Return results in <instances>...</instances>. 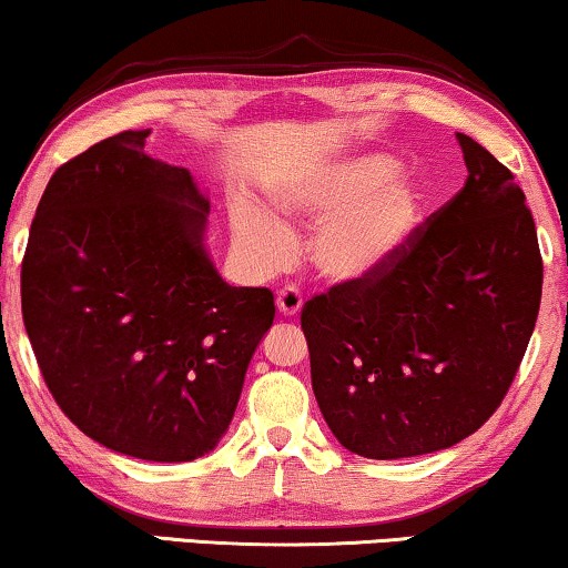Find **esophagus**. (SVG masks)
<instances>
[{"label": "esophagus", "mask_w": 568, "mask_h": 568, "mask_svg": "<svg viewBox=\"0 0 568 568\" xmlns=\"http://www.w3.org/2000/svg\"><path fill=\"white\" fill-rule=\"evenodd\" d=\"M303 306V295L295 285H285L281 293H277V311L283 316H295Z\"/></svg>", "instance_id": "esophagus-1"}]
</instances>
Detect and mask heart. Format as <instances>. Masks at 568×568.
<instances>
[{"label": "heart", "mask_w": 568, "mask_h": 568, "mask_svg": "<svg viewBox=\"0 0 568 568\" xmlns=\"http://www.w3.org/2000/svg\"><path fill=\"white\" fill-rule=\"evenodd\" d=\"M388 154H357L306 174L281 197L285 211L324 219L311 257L326 277L355 281L378 273L409 244L422 221L425 197L417 182L396 178ZM236 236L260 260L275 262L287 242L281 221L265 213H242Z\"/></svg>", "instance_id": "1"}]
</instances>
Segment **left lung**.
Returning a JSON list of instances; mask_svg holds the SVG:
<instances>
[{"label":"left lung","instance_id":"obj_1","mask_svg":"<svg viewBox=\"0 0 568 568\" xmlns=\"http://www.w3.org/2000/svg\"><path fill=\"white\" fill-rule=\"evenodd\" d=\"M468 180L378 273L301 311L334 437L375 460L445 450L507 396L540 308L538 231L515 174L458 133Z\"/></svg>","mask_w":568,"mask_h":568}]
</instances>
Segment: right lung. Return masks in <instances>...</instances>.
Masks as SVG:
<instances>
[{
	"mask_svg": "<svg viewBox=\"0 0 568 568\" xmlns=\"http://www.w3.org/2000/svg\"><path fill=\"white\" fill-rule=\"evenodd\" d=\"M123 131L48 180L22 257V322L61 412L141 460L213 450L273 326L270 287L221 281L187 170Z\"/></svg>",
	"mask_w": 568,
	"mask_h": 568,
	"instance_id": "1",
	"label": "right lung"
}]
</instances>
